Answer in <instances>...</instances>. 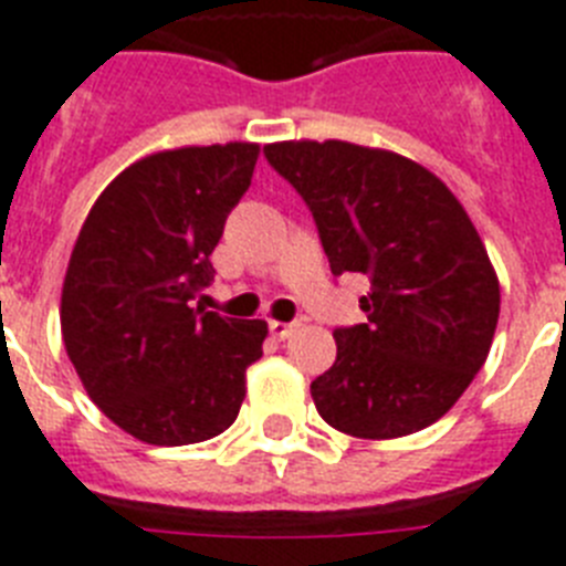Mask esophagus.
<instances>
[{
	"label": "esophagus",
	"mask_w": 566,
	"mask_h": 566,
	"mask_svg": "<svg viewBox=\"0 0 566 566\" xmlns=\"http://www.w3.org/2000/svg\"><path fill=\"white\" fill-rule=\"evenodd\" d=\"M297 321H292V324H283V321H269V333L274 335V338H280V340H286L289 335L294 333V329H297Z\"/></svg>",
	"instance_id": "34e87169"
}]
</instances>
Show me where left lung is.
<instances>
[{
    "label": "left lung",
    "mask_w": 566,
    "mask_h": 566,
    "mask_svg": "<svg viewBox=\"0 0 566 566\" xmlns=\"http://www.w3.org/2000/svg\"><path fill=\"white\" fill-rule=\"evenodd\" d=\"M269 165L303 196L335 277L367 274V324L338 326L312 381L317 413L358 440L433 424L485 364L501 286L478 228L431 170L347 142H280Z\"/></svg>",
    "instance_id": "1"
}]
</instances>
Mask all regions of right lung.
<instances>
[{
	"instance_id": "right-lung-1",
	"label": "right lung",
	"mask_w": 566,
	"mask_h": 566,
	"mask_svg": "<svg viewBox=\"0 0 566 566\" xmlns=\"http://www.w3.org/2000/svg\"><path fill=\"white\" fill-rule=\"evenodd\" d=\"M260 147H179L135 161L88 210L65 269L60 326L88 399L149 446H193L231 428L265 321L190 306L210 286L228 213Z\"/></svg>"
}]
</instances>
